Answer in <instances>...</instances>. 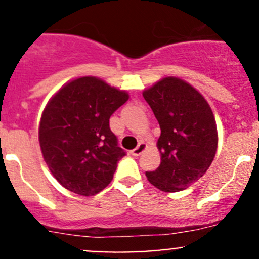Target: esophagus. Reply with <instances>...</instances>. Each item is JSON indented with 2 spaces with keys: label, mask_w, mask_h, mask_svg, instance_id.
<instances>
[{
  "label": "esophagus",
  "mask_w": 259,
  "mask_h": 259,
  "mask_svg": "<svg viewBox=\"0 0 259 259\" xmlns=\"http://www.w3.org/2000/svg\"><path fill=\"white\" fill-rule=\"evenodd\" d=\"M146 146H148V145H146L145 143H143V142H142V143H139V145H138L137 148L133 149V150H132V154H133V155H134V156H139L140 154H142L143 151L145 150Z\"/></svg>",
  "instance_id": "obj_1"
}]
</instances>
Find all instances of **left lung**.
<instances>
[{
    "label": "left lung",
    "mask_w": 259,
    "mask_h": 259,
    "mask_svg": "<svg viewBox=\"0 0 259 259\" xmlns=\"http://www.w3.org/2000/svg\"><path fill=\"white\" fill-rule=\"evenodd\" d=\"M161 134L160 165L146 171L149 182L166 193L180 192L199 180L215 156L218 133L209 104L187 81L168 76L143 93Z\"/></svg>",
    "instance_id": "1"
}]
</instances>
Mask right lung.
<instances>
[{"label":"right lung","instance_id":"obj_1","mask_svg":"<svg viewBox=\"0 0 259 259\" xmlns=\"http://www.w3.org/2000/svg\"><path fill=\"white\" fill-rule=\"evenodd\" d=\"M129 94L94 76L65 83L41 115L38 142L55 179L76 194H98L113 180L125 151L109 126Z\"/></svg>","mask_w":259,"mask_h":259}]
</instances>
